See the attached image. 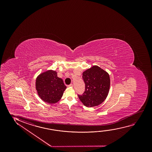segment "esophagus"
Masks as SVG:
<instances>
[{
  "label": "esophagus",
  "instance_id": "34e87169",
  "mask_svg": "<svg viewBox=\"0 0 152 152\" xmlns=\"http://www.w3.org/2000/svg\"><path fill=\"white\" fill-rule=\"evenodd\" d=\"M68 87H73V84H70V85H69L68 86Z\"/></svg>",
  "mask_w": 152,
  "mask_h": 152
}]
</instances>
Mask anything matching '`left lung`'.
Returning <instances> with one entry per match:
<instances>
[{"label": "left lung", "instance_id": "1", "mask_svg": "<svg viewBox=\"0 0 152 152\" xmlns=\"http://www.w3.org/2000/svg\"><path fill=\"white\" fill-rule=\"evenodd\" d=\"M83 79L85 91L78 98L85 106L91 107L103 102L108 95L110 78L108 73L98 66H94L83 72Z\"/></svg>", "mask_w": 152, "mask_h": 152}]
</instances>
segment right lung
<instances>
[{
    "instance_id": "add662e5",
    "label": "right lung",
    "mask_w": 152,
    "mask_h": 152,
    "mask_svg": "<svg viewBox=\"0 0 152 152\" xmlns=\"http://www.w3.org/2000/svg\"><path fill=\"white\" fill-rule=\"evenodd\" d=\"M66 86L58 78L56 71L49 70L40 74L36 78V89L41 99L50 104L58 102Z\"/></svg>"
}]
</instances>
